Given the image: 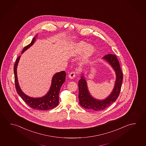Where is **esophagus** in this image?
Returning a JSON list of instances; mask_svg holds the SVG:
<instances>
[{
    "mask_svg": "<svg viewBox=\"0 0 146 146\" xmlns=\"http://www.w3.org/2000/svg\"><path fill=\"white\" fill-rule=\"evenodd\" d=\"M76 74H77L76 72H72L69 74L68 76H69V78H70V79H74V77L76 76Z\"/></svg>",
    "mask_w": 146,
    "mask_h": 146,
    "instance_id": "esophagus-1",
    "label": "esophagus"
}]
</instances>
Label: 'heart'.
Segmentation results:
<instances>
[{
  "label": "heart",
  "instance_id": "b5f03b06",
  "mask_svg": "<svg viewBox=\"0 0 146 146\" xmlns=\"http://www.w3.org/2000/svg\"><path fill=\"white\" fill-rule=\"evenodd\" d=\"M84 51L83 58V59H86L92 56L94 53V48L92 45L87 46L86 43L84 42H80L77 43L73 47L72 49V53L74 54H80L82 52Z\"/></svg>",
  "mask_w": 146,
  "mask_h": 146
}]
</instances>
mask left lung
<instances>
[{"mask_svg":"<svg viewBox=\"0 0 146 146\" xmlns=\"http://www.w3.org/2000/svg\"><path fill=\"white\" fill-rule=\"evenodd\" d=\"M104 59L107 60L116 72V80L113 90L107 98L102 100H97L89 94L86 82L83 76H82L78 82L79 104L85 109L94 111L103 110L116 101L119 95L121 89L123 74L121 71L119 60L115 54H109L104 56Z\"/></svg>","mask_w":146,"mask_h":146,"instance_id":"1","label":"left lung"}]
</instances>
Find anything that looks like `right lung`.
I'll list each match as a JSON object with an SVG mask.
<instances>
[{
  "label": "right lung",
  "mask_w": 146,
  "mask_h": 146,
  "mask_svg": "<svg viewBox=\"0 0 146 146\" xmlns=\"http://www.w3.org/2000/svg\"><path fill=\"white\" fill-rule=\"evenodd\" d=\"M35 37L33 38L32 42L29 45L25 46L22 50V53L30 47L35 41ZM20 56L18 57L16 60L14 66V78H15V88L18 94L22 98L25 103L32 109L40 110H47L53 109L58 106L59 100L60 90L62 84L65 80L66 72L65 71L58 72L54 74L52 79V85L49 92L47 94L42 98H33L27 96L21 91L18 82L17 76V67Z\"/></svg>",
  "instance_id": "obj_1"
}]
</instances>
